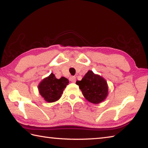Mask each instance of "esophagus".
<instances>
[{
	"label": "esophagus",
	"instance_id": "1",
	"mask_svg": "<svg viewBox=\"0 0 148 148\" xmlns=\"http://www.w3.org/2000/svg\"><path fill=\"white\" fill-rule=\"evenodd\" d=\"M69 79H70V81L74 83V82H76V77L75 76H71V77H70Z\"/></svg>",
	"mask_w": 148,
	"mask_h": 148
}]
</instances>
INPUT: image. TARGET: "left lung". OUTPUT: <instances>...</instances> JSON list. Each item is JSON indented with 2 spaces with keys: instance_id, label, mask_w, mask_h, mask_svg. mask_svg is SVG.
<instances>
[{
  "instance_id": "obj_1",
  "label": "left lung",
  "mask_w": 148,
  "mask_h": 148,
  "mask_svg": "<svg viewBox=\"0 0 148 148\" xmlns=\"http://www.w3.org/2000/svg\"><path fill=\"white\" fill-rule=\"evenodd\" d=\"M76 84L87 101L93 104L101 103L108 96V87L106 80L99 75L89 71Z\"/></svg>"
}]
</instances>
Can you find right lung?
<instances>
[{
    "instance_id": "add662e5",
    "label": "right lung",
    "mask_w": 148,
    "mask_h": 148,
    "mask_svg": "<svg viewBox=\"0 0 148 148\" xmlns=\"http://www.w3.org/2000/svg\"><path fill=\"white\" fill-rule=\"evenodd\" d=\"M69 79L64 77L57 79L51 73L38 85L40 94L47 102H53L61 98L63 90L69 84Z\"/></svg>"
}]
</instances>
